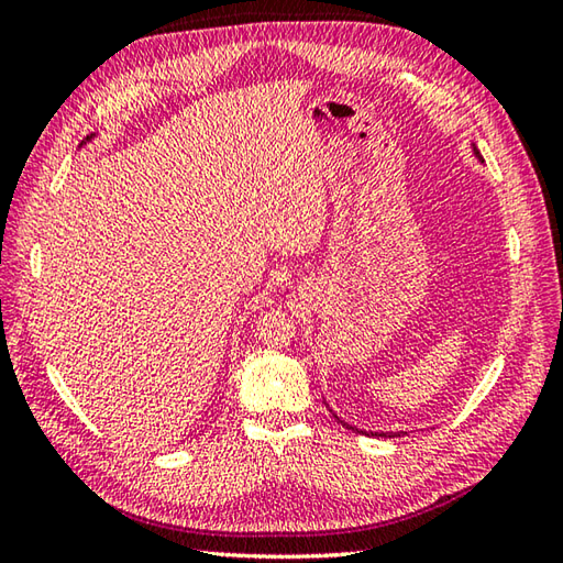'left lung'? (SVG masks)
<instances>
[{"mask_svg":"<svg viewBox=\"0 0 563 563\" xmlns=\"http://www.w3.org/2000/svg\"><path fill=\"white\" fill-rule=\"evenodd\" d=\"M474 154H476V157H479V152H476V150H474ZM333 416H336V413H333ZM336 418H339V416H336ZM339 423H343L345 428H351V430H355V433H365V430H357V428L349 426V423H345V421H341V418H339ZM365 435H385V438H394V435H399V433H389V435H387V433H365Z\"/></svg>","mask_w":563,"mask_h":563,"instance_id":"left-lung-1","label":"left lung"}]
</instances>
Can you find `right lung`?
<instances>
[{
	"instance_id": "right-lung-1",
	"label": "right lung",
	"mask_w": 563,
	"mask_h": 563,
	"mask_svg": "<svg viewBox=\"0 0 563 563\" xmlns=\"http://www.w3.org/2000/svg\"><path fill=\"white\" fill-rule=\"evenodd\" d=\"M87 140H89V137H87Z\"/></svg>"
}]
</instances>
